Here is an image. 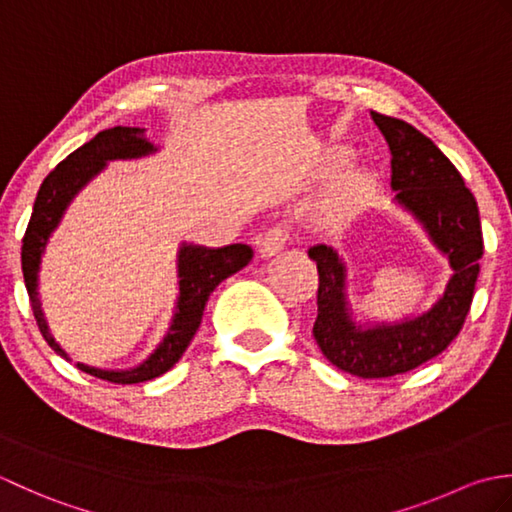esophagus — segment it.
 Masks as SVG:
<instances>
[{
    "mask_svg": "<svg viewBox=\"0 0 512 512\" xmlns=\"http://www.w3.org/2000/svg\"><path fill=\"white\" fill-rule=\"evenodd\" d=\"M286 242H288L286 228L281 226L268 228V231L262 235V239H259V253H262V257H273L286 246Z\"/></svg>",
    "mask_w": 512,
    "mask_h": 512,
    "instance_id": "1",
    "label": "esophagus"
}]
</instances>
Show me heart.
<instances>
[{"mask_svg": "<svg viewBox=\"0 0 512 512\" xmlns=\"http://www.w3.org/2000/svg\"><path fill=\"white\" fill-rule=\"evenodd\" d=\"M345 158H347L345 151L336 154V162H343ZM374 187H376V178L372 171L367 169L345 171L341 180L336 182L328 204H325V215H328L330 220H343V217L352 215L358 206L369 198V193L374 191Z\"/></svg>", "mask_w": 512, "mask_h": 512, "instance_id": "1", "label": "heart"}]
</instances>
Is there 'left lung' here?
Here are the masks:
<instances>
[{"label":"left lung","mask_w":512,"mask_h":512,"mask_svg":"<svg viewBox=\"0 0 512 512\" xmlns=\"http://www.w3.org/2000/svg\"><path fill=\"white\" fill-rule=\"evenodd\" d=\"M391 151L394 202L416 220L431 244L449 259L453 275L429 310L400 321L352 319L347 268L332 246L308 250L319 270L314 341L323 356L358 378H387L438 356L462 330L484 253L480 211L460 171L416 127L372 112Z\"/></svg>","instance_id":"obj_1"}]
</instances>
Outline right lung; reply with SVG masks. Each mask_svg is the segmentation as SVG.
<instances>
[{
	"label": "right lung",
	"instance_id": "1",
	"mask_svg": "<svg viewBox=\"0 0 512 512\" xmlns=\"http://www.w3.org/2000/svg\"><path fill=\"white\" fill-rule=\"evenodd\" d=\"M145 127H112L96 134L90 143H85L54 167L39 187L35 206L21 246V270H24L26 290L30 297L32 312L43 339L54 352L70 361V354L54 341L50 334L46 314L39 299V268L41 257L46 253L50 235L57 231L70 202L79 195L85 184L92 182L112 160H138L156 154L160 149L147 138ZM253 259V248L246 244H228L222 248H206L198 244L182 242L178 248V299L173 308V317L167 334L156 345L143 363L129 369H101L76 363L85 374L110 380L118 385L145 383L158 378L176 365L191 339L200 328L202 314L211 292L222 284L226 277L242 270Z\"/></svg>",
	"mask_w": 512,
	"mask_h": 512
}]
</instances>
